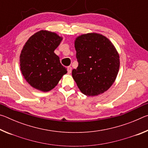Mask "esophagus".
Masks as SVG:
<instances>
[{"instance_id":"34e87169","label":"esophagus","mask_w":148,"mask_h":148,"mask_svg":"<svg viewBox=\"0 0 148 148\" xmlns=\"http://www.w3.org/2000/svg\"><path fill=\"white\" fill-rule=\"evenodd\" d=\"M67 71H68L69 74H71V72H72V67L70 66L67 67Z\"/></svg>"}]
</instances>
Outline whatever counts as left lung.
I'll return each instance as SVG.
<instances>
[{
  "label": "left lung",
  "mask_w": 148,
  "mask_h": 148,
  "mask_svg": "<svg viewBox=\"0 0 148 148\" xmlns=\"http://www.w3.org/2000/svg\"><path fill=\"white\" fill-rule=\"evenodd\" d=\"M74 47L78 66L72 75L80 91L89 97L106 91L119 69V56L114 44L104 35L91 32L76 37Z\"/></svg>",
  "instance_id": "8db88e82"
}]
</instances>
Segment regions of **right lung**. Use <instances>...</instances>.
<instances>
[{
  "instance_id": "right-lung-1",
  "label": "right lung",
  "mask_w": 148,
  "mask_h": 148,
  "mask_svg": "<svg viewBox=\"0 0 148 148\" xmlns=\"http://www.w3.org/2000/svg\"><path fill=\"white\" fill-rule=\"evenodd\" d=\"M62 37L56 32L42 30L26 42L19 57L20 69L30 86L43 92L51 91L67 73L54 53Z\"/></svg>"
}]
</instances>
